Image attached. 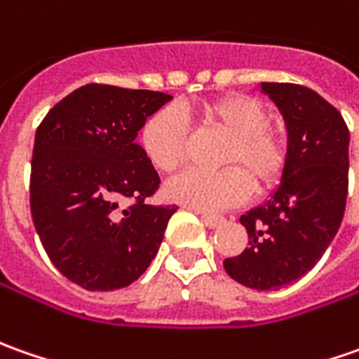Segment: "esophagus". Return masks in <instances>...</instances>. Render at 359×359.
I'll use <instances>...</instances> for the list:
<instances>
[{"label":"esophagus","mask_w":359,"mask_h":359,"mask_svg":"<svg viewBox=\"0 0 359 359\" xmlns=\"http://www.w3.org/2000/svg\"><path fill=\"white\" fill-rule=\"evenodd\" d=\"M198 215H201V220H203L208 229H218L224 222V218L218 217V215H206V212H198Z\"/></svg>","instance_id":"obj_1"}]
</instances>
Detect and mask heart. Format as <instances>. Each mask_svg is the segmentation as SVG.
Listing matches in <instances>:
<instances>
[{
  "label": "heart",
  "mask_w": 359,
  "mask_h": 359,
  "mask_svg": "<svg viewBox=\"0 0 359 359\" xmlns=\"http://www.w3.org/2000/svg\"><path fill=\"white\" fill-rule=\"evenodd\" d=\"M203 117L230 135L220 156V170H184L167 180L165 194L170 201L194 210L215 212L242 203L256 189L276 184L286 167V147L268 129L270 115L262 103L248 95H226L203 107ZM141 147L158 170L180 167L187 147V121L180 111L167 107L156 111L141 130ZM241 168L238 169V167Z\"/></svg>",
  "instance_id": "1"
}]
</instances>
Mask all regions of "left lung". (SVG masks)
Instances as JSON below:
<instances>
[{"label":"left lung","mask_w":359,"mask_h":359,"mask_svg":"<svg viewBox=\"0 0 359 359\" xmlns=\"http://www.w3.org/2000/svg\"><path fill=\"white\" fill-rule=\"evenodd\" d=\"M284 118L288 144L280 184L242 215L248 248L224 260L230 278L252 290H280L326 252L340 229L350 168V130L324 97L294 83H260Z\"/></svg>","instance_id":"1"}]
</instances>
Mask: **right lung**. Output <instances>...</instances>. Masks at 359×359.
Instances as JSON below:
<instances>
[{
	"mask_svg": "<svg viewBox=\"0 0 359 359\" xmlns=\"http://www.w3.org/2000/svg\"><path fill=\"white\" fill-rule=\"evenodd\" d=\"M172 97L85 85L61 99L35 133L29 203L55 268L85 290L133 284L155 260L177 206H151L158 172L137 133ZM127 198L137 203L123 209Z\"/></svg>",
	"mask_w": 359,
	"mask_h": 359,
	"instance_id": "add662e5",
	"label": "right lung"
}]
</instances>
